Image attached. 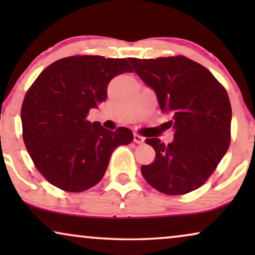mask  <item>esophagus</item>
Returning a JSON list of instances; mask_svg holds the SVG:
<instances>
[{"mask_svg":"<svg viewBox=\"0 0 255 255\" xmlns=\"http://www.w3.org/2000/svg\"><path fill=\"white\" fill-rule=\"evenodd\" d=\"M144 140H145L144 137H141V135L134 133V135H133V141L135 142V144H142V142H144Z\"/></svg>","mask_w":255,"mask_h":255,"instance_id":"34e87169","label":"esophagus"}]
</instances>
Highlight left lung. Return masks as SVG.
I'll return each instance as SVG.
<instances>
[{
	"mask_svg": "<svg viewBox=\"0 0 255 255\" xmlns=\"http://www.w3.org/2000/svg\"><path fill=\"white\" fill-rule=\"evenodd\" d=\"M135 73L156 94L174 140L165 145L146 139L154 161L141 174L160 193L183 195L207 182L228 152L232 109L228 93L211 72L183 55L156 59L128 58Z\"/></svg>",
	"mask_w": 255,
	"mask_h": 255,
	"instance_id": "1",
	"label": "left lung"
}]
</instances>
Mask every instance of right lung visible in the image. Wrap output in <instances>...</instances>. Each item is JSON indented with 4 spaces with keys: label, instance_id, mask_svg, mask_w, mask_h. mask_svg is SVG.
<instances>
[{
    "label": "right lung",
    "instance_id": "add662e5",
    "mask_svg": "<svg viewBox=\"0 0 255 255\" xmlns=\"http://www.w3.org/2000/svg\"><path fill=\"white\" fill-rule=\"evenodd\" d=\"M131 73L127 59L73 55L38 75L24 97L23 140L36 168L51 184L81 193L102 180L115 148L133 140L130 128H104L87 120L107 100L115 76Z\"/></svg>",
    "mask_w": 255,
    "mask_h": 255
}]
</instances>
